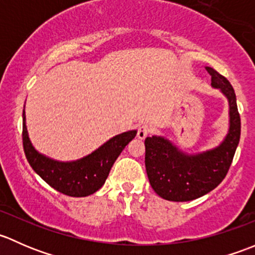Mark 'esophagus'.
Listing matches in <instances>:
<instances>
[{
    "label": "esophagus",
    "instance_id": "34e87169",
    "mask_svg": "<svg viewBox=\"0 0 255 255\" xmlns=\"http://www.w3.org/2000/svg\"><path fill=\"white\" fill-rule=\"evenodd\" d=\"M150 132H151L150 126L142 125V126H139V127H138L137 135H138V138H139V139H144V138L148 137V135L150 134Z\"/></svg>",
    "mask_w": 255,
    "mask_h": 255
}]
</instances>
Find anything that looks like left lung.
Here are the masks:
<instances>
[{
	"instance_id": "1",
	"label": "left lung",
	"mask_w": 255,
	"mask_h": 255,
	"mask_svg": "<svg viewBox=\"0 0 255 255\" xmlns=\"http://www.w3.org/2000/svg\"><path fill=\"white\" fill-rule=\"evenodd\" d=\"M211 85L228 100L230 128L222 143L197 154H186L160 135L145 138V169L154 191L168 201L199 199L222 182L232 164L239 138L241 117L235 90L225 76L206 66Z\"/></svg>"
}]
</instances>
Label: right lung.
<instances>
[{
  "label": "right lung",
  "instance_id": "right-lung-1",
  "mask_svg": "<svg viewBox=\"0 0 255 255\" xmlns=\"http://www.w3.org/2000/svg\"><path fill=\"white\" fill-rule=\"evenodd\" d=\"M135 134L137 130H128L115 135L91 154L78 160H54L40 154L32 145L23 111V149L28 163L48 185L68 196L85 197L101 189L116 159Z\"/></svg>",
  "mask_w": 255,
  "mask_h": 255
}]
</instances>
